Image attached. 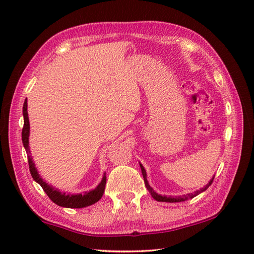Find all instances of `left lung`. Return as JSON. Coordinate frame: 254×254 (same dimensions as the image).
Here are the masks:
<instances>
[{
  "mask_svg": "<svg viewBox=\"0 0 254 254\" xmlns=\"http://www.w3.org/2000/svg\"><path fill=\"white\" fill-rule=\"evenodd\" d=\"M139 166H141V170H142V175H143V178H144V182H145V186H146V188H147V190H148V192L150 193V195H152L156 201H158V202H168V203H176V202H183V201H187V199H189V198H192V197H194V196H196L197 194H199L201 192H203V191H205L206 190V189L212 185L213 183V180H214V177H213V179L210 180L209 182H208V185L205 187V188H203V189H201V190H198V191H196L195 193L194 194H187V195H183V196H176V197H172V196H163V195H159L158 193H156L154 190H153V188H150V186L148 185V181H147V177H146V171H145V169H144V167L139 164Z\"/></svg>",
  "mask_w": 254,
  "mask_h": 254,
  "instance_id": "1",
  "label": "left lung"
}]
</instances>
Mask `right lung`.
Returning a JSON list of instances; mask_svg holds the SVG:
<instances>
[{
	"label": "right lung",
	"mask_w": 254,
	"mask_h": 254,
	"mask_svg": "<svg viewBox=\"0 0 254 254\" xmlns=\"http://www.w3.org/2000/svg\"><path fill=\"white\" fill-rule=\"evenodd\" d=\"M23 115H24V127H23V131H21V139H23V144L26 149V153L28 154V165H29L30 174L32 178H34V180L39 183L41 188L44 189V191L47 193V195L50 197L51 201L53 203H56L57 205H59V206L67 207V208H83L86 206H89V205H93L96 202H98L101 198L102 194L105 192V187H106V181H107L106 175H104V178H102L101 182L99 183L98 187L94 189V190L86 192L84 194H72V195L65 194L64 192H60L41 179L36 169L34 161H32L30 157V150L28 146L29 119H28V112H27V99L24 102Z\"/></svg>",
	"instance_id": "add662e5"
}]
</instances>
